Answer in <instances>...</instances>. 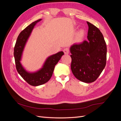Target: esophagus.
Masks as SVG:
<instances>
[{
    "label": "esophagus",
    "mask_w": 121,
    "mask_h": 121,
    "mask_svg": "<svg viewBox=\"0 0 121 121\" xmlns=\"http://www.w3.org/2000/svg\"><path fill=\"white\" fill-rule=\"evenodd\" d=\"M63 52H64L65 53V54H69V49L68 48H65L64 49Z\"/></svg>",
    "instance_id": "obj_1"
}]
</instances>
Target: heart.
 <instances>
[{"instance_id":"heart-1","label":"heart","mask_w":121,"mask_h":121,"mask_svg":"<svg viewBox=\"0 0 121 121\" xmlns=\"http://www.w3.org/2000/svg\"><path fill=\"white\" fill-rule=\"evenodd\" d=\"M83 32L81 31H80L79 33V34H78V37L79 38H81L82 37V36H83Z\"/></svg>"}]
</instances>
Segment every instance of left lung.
Masks as SVG:
<instances>
[{
  "label": "left lung",
  "mask_w": 121,
  "mask_h": 121,
  "mask_svg": "<svg viewBox=\"0 0 121 121\" xmlns=\"http://www.w3.org/2000/svg\"><path fill=\"white\" fill-rule=\"evenodd\" d=\"M87 23L88 40L74 44L70 52L73 75L80 81L88 83L95 81L105 67L107 48L98 28L88 22Z\"/></svg>",
  "instance_id": "1"
}]
</instances>
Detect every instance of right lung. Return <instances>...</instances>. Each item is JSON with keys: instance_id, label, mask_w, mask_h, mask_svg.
<instances>
[{"instance_id": "right-lung-1", "label": "right lung", "mask_w": 121, "mask_h": 121, "mask_svg": "<svg viewBox=\"0 0 121 121\" xmlns=\"http://www.w3.org/2000/svg\"><path fill=\"white\" fill-rule=\"evenodd\" d=\"M41 20L39 19L33 22L20 33L14 47L13 54L17 72L29 84L34 86L42 85L49 81L52 75L55 65L64 54V52H60L49 56L43 67L36 72H28L22 65L20 60L25 44L35 25Z\"/></svg>"}]
</instances>
